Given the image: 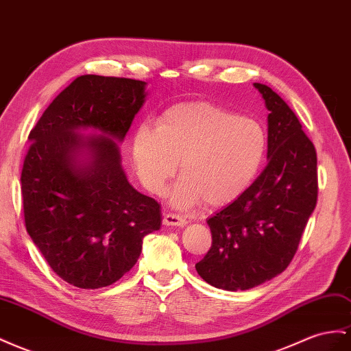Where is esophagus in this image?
<instances>
[{
  "mask_svg": "<svg viewBox=\"0 0 351 351\" xmlns=\"http://www.w3.org/2000/svg\"><path fill=\"white\" fill-rule=\"evenodd\" d=\"M164 224L165 226H174V227H183L187 224L186 219L183 215L174 214V213H167L164 215Z\"/></svg>",
  "mask_w": 351,
  "mask_h": 351,
  "instance_id": "esophagus-1",
  "label": "esophagus"
}]
</instances>
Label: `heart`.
Instances as JSON below:
<instances>
[{
	"instance_id": "obj_1",
	"label": "heart",
	"mask_w": 351,
	"mask_h": 351,
	"mask_svg": "<svg viewBox=\"0 0 351 351\" xmlns=\"http://www.w3.org/2000/svg\"><path fill=\"white\" fill-rule=\"evenodd\" d=\"M269 150L266 131L211 103H184L167 109L155 131L140 127L131 143L137 177L150 193H160L180 162L182 180L171 193L178 208L204 201L223 206L248 189Z\"/></svg>"
}]
</instances>
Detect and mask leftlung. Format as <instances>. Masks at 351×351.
Listing matches in <instances>:
<instances>
[{"instance_id":"8db88e82","label":"left lung","mask_w":351,"mask_h":351,"mask_svg":"<svg viewBox=\"0 0 351 351\" xmlns=\"http://www.w3.org/2000/svg\"><path fill=\"white\" fill-rule=\"evenodd\" d=\"M269 109V162L246 191L208 219L213 243L196 271L226 291L258 287L285 270L317 202L316 149L295 113L255 82Z\"/></svg>"}]
</instances>
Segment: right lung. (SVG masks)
I'll return each instance as SVG.
<instances>
[{
  "label": "right lung",
  "mask_w": 351,
  "mask_h": 351,
  "mask_svg": "<svg viewBox=\"0 0 351 351\" xmlns=\"http://www.w3.org/2000/svg\"><path fill=\"white\" fill-rule=\"evenodd\" d=\"M146 82L82 75L29 132L22 168L25 226L59 278L82 289L109 287L137 263L159 230L160 205L130 184L119 147L143 106ZM94 129L97 136H84Z\"/></svg>",
  "instance_id": "add662e5"
}]
</instances>
